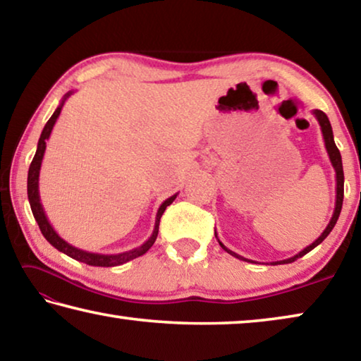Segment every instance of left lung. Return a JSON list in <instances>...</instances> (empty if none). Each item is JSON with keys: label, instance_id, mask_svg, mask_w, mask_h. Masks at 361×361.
<instances>
[{"label": "left lung", "instance_id": "left-lung-1", "mask_svg": "<svg viewBox=\"0 0 361 361\" xmlns=\"http://www.w3.org/2000/svg\"><path fill=\"white\" fill-rule=\"evenodd\" d=\"M312 113H314V116H315L317 121H319V124H320V129H322V133H323V140H325V148H326V152H328V156H329V161H331V166H333L334 172H336V204H334V212H333L331 219H329L328 226L325 228V231L322 232L319 239L314 240L312 243H310L309 247H305L304 250H301V252H299L298 255L291 256V258L282 259V261H276V262H272V264H288V262L296 261L298 258H302V256H304L305 253H309L310 250H314L317 245H320V243L326 239L329 232L333 231L334 224H336V221H338V218H339L341 209H342V200H344V170H342L341 152H339V149H338V146H336V143H334L333 129H331V124H329L328 116H326L325 113H323V111H320V109H314ZM215 237L218 239L216 231H215ZM218 242H219V239H218ZM219 245H221V248L224 250V252H228L229 255L235 256V258H239V259H242V261L255 262V261H252V259H247V258H243V256L234 253V252H232V250H229L228 247H224L223 242H219Z\"/></svg>", "mask_w": 361, "mask_h": 361}]
</instances>
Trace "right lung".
Returning <instances> with one entry per match:
<instances>
[{
    "label": "right lung",
    "mask_w": 361,
    "mask_h": 361,
    "mask_svg": "<svg viewBox=\"0 0 361 361\" xmlns=\"http://www.w3.org/2000/svg\"><path fill=\"white\" fill-rule=\"evenodd\" d=\"M73 92H68L63 95L62 102H60V105L57 106L56 111L51 116V119L47 121V124L44 126V129L41 132V137H39V142H38V148H36V154L33 157L32 164H30V169H28V181H27V192H28V200H30V207H32V212H33V216L36 219V223H38L39 229L42 232V235L46 237V240L51 243L52 247H56L59 252H62L65 255H68L70 258L76 259V261H81L85 262V264L89 266H99V267H113V266H121L124 264L127 261H132L138 258V256L145 255L148 250L152 247V243L156 242L157 239V232H159V221H161V216L162 213L166 212L167 207L173 202L176 199V195L178 192L173 194L172 197L166 199L162 202V205L159 207L157 210V215H156V223H154V229H152V234L148 240H146L143 245H140L133 250H129V252H122V253H114V255H102V253H92V252H85V250L81 248H76L73 247L71 243H68L66 240H63L62 237H60L56 229L52 228V224L49 223V219L46 216V212L42 209V204H41V199H39V170H41V164H42V157H44V151H46V142L51 137V132L54 129V126H56L57 118L60 116V111H62L63 108V103L66 102V99L71 95Z\"/></svg>",
    "instance_id": "add662e5"
}]
</instances>
